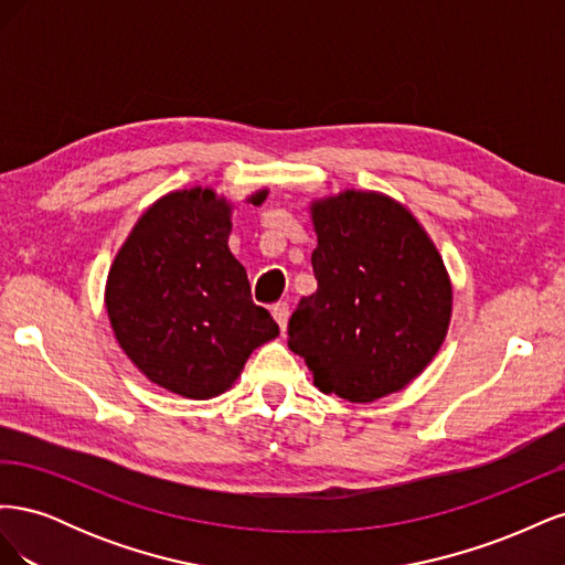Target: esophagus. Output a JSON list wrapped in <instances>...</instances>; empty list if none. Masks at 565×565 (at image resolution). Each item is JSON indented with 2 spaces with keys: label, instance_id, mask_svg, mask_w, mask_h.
I'll use <instances>...</instances> for the list:
<instances>
[{
  "label": "esophagus",
  "instance_id": "34e87169",
  "mask_svg": "<svg viewBox=\"0 0 565 565\" xmlns=\"http://www.w3.org/2000/svg\"><path fill=\"white\" fill-rule=\"evenodd\" d=\"M273 318H276V322L280 324V330L285 332V328H287V318H289V306L287 303H276L273 306Z\"/></svg>",
  "mask_w": 565,
  "mask_h": 565
}]
</instances>
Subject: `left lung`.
<instances>
[{
    "label": "left lung",
    "mask_w": 565,
    "mask_h": 565,
    "mask_svg": "<svg viewBox=\"0 0 565 565\" xmlns=\"http://www.w3.org/2000/svg\"><path fill=\"white\" fill-rule=\"evenodd\" d=\"M318 289L289 318L287 347L322 393L372 403L434 361L452 318V282L405 204L347 188L309 204Z\"/></svg>",
    "instance_id": "1"
}]
</instances>
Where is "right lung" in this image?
Segmentation results:
<instances>
[{
	"instance_id": "1",
	"label": "right lung",
	"mask_w": 565,
	"mask_h": 565,
	"mask_svg": "<svg viewBox=\"0 0 565 565\" xmlns=\"http://www.w3.org/2000/svg\"><path fill=\"white\" fill-rule=\"evenodd\" d=\"M266 195L259 188L245 202ZM233 207L210 185L162 195L108 270L106 311L119 349L148 382L183 398L221 396L252 351L280 334L228 249Z\"/></svg>"
}]
</instances>
